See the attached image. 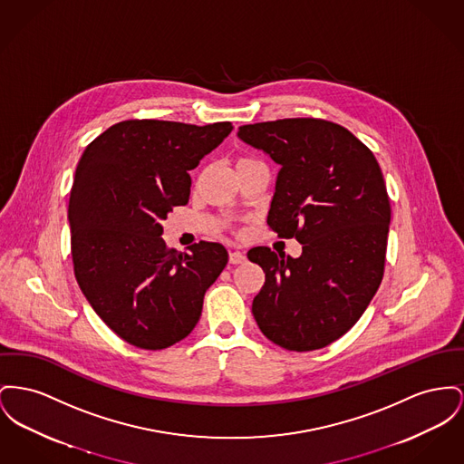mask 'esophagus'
Returning a JSON list of instances; mask_svg holds the SVG:
<instances>
[{
    "mask_svg": "<svg viewBox=\"0 0 464 464\" xmlns=\"http://www.w3.org/2000/svg\"><path fill=\"white\" fill-rule=\"evenodd\" d=\"M246 254H242V252H229L231 265H242V263H246Z\"/></svg>",
    "mask_w": 464,
    "mask_h": 464,
    "instance_id": "esophagus-1",
    "label": "esophagus"
}]
</instances>
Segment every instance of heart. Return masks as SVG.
<instances>
[{
  "label": "heart",
  "instance_id": "obj_1",
  "mask_svg": "<svg viewBox=\"0 0 464 464\" xmlns=\"http://www.w3.org/2000/svg\"><path fill=\"white\" fill-rule=\"evenodd\" d=\"M252 163H257V161L252 160V158H246V156H240V158H237V161H235V168L240 169V168H244V166H248V164Z\"/></svg>",
  "mask_w": 464,
  "mask_h": 464
}]
</instances>
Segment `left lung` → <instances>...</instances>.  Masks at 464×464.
Returning a JSON list of instances; mask_svg holds the SVG:
<instances>
[{
  "mask_svg": "<svg viewBox=\"0 0 464 464\" xmlns=\"http://www.w3.org/2000/svg\"><path fill=\"white\" fill-rule=\"evenodd\" d=\"M280 164L268 226L300 257L254 246L265 272L252 301L263 334L287 351L323 349L354 326L385 266L391 205L373 152L340 124L298 117L238 128Z\"/></svg>",
  "mask_w": 464,
  "mask_h": 464,
  "instance_id": "left-lung-1",
  "label": "left lung"
}]
</instances>
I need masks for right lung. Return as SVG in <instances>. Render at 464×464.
<instances>
[{
  "label": "right lung",
  "instance_id": "add662e5",
  "mask_svg": "<svg viewBox=\"0 0 464 464\" xmlns=\"http://www.w3.org/2000/svg\"><path fill=\"white\" fill-rule=\"evenodd\" d=\"M231 130L131 119L83 150L68 207L73 272L94 312L130 345L161 351L184 340L227 265L216 242L168 248L161 222L189 201V169Z\"/></svg>",
  "mask_w": 464,
  "mask_h": 464
}]
</instances>
